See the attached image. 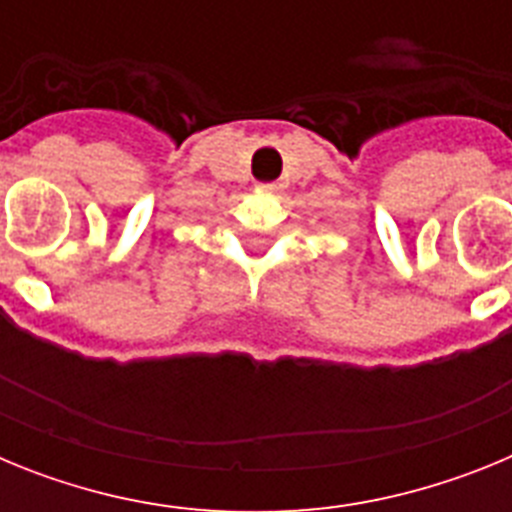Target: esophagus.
<instances>
[{"mask_svg": "<svg viewBox=\"0 0 512 512\" xmlns=\"http://www.w3.org/2000/svg\"><path fill=\"white\" fill-rule=\"evenodd\" d=\"M261 189H269V192H274L277 189V182H266V184H259Z\"/></svg>", "mask_w": 512, "mask_h": 512, "instance_id": "1", "label": "esophagus"}]
</instances>
